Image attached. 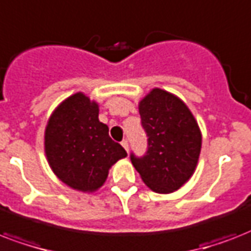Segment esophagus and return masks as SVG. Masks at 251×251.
Instances as JSON below:
<instances>
[{"instance_id": "esophagus-1", "label": "esophagus", "mask_w": 251, "mask_h": 251, "mask_svg": "<svg viewBox=\"0 0 251 251\" xmlns=\"http://www.w3.org/2000/svg\"><path fill=\"white\" fill-rule=\"evenodd\" d=\"M122 147H123L124 149H126V151L128 152V148H129V145H128L127 140H123V141H122Z\"/></svg>"}]
</instances>
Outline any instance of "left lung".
Segmentation results:
<instances>
[{
    "label": "left lung",
    "instance_id": "1",
    "mask_svg": "<svg viewBox=\"0 0 251 251\" xmlns=\"http://www.w3.org/2000/svg\"><path fill=\"white\" fill-rule=\"evenodd\" d=\"M148 148L129 158L144 183L153 191L169 194L187 182L198 164L201 135L195 118L176 95L153 89L139 104Z\"/></svg>",
    "mask_w": 251,
    "mask_h": 251
}]
</instances>
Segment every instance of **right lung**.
<instances>
[{
    "label": "right lung",
    "instance_id": "1",
    "mask_svg": "<svg viewBox=\"0 0 251 251\" xmlns=\"http://www.w3.org/2000/svg\"><path fill=\"white\" fill-rule=\"evenodd\" d=\"M98 104L82 93L65 99L46 128V154L64 183L79 191H95L104 183L108 169L127 156L98 119Z\"/></svg>",
    "mask_w": 251,
    "mask_h": 251
}]
</instances>
